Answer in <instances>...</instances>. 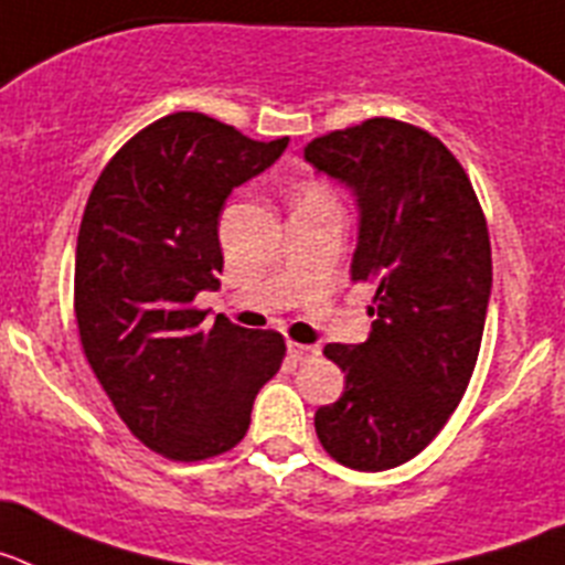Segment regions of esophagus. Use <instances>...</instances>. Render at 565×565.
I'll use <instances>...</instances> for the list:
<instances>
[{"mask_svg":"<svg viewBox=\"0 0 565 565\" xmlns=\"http://www.w3.org/2000/svg\"><path fill=\"white\" fill-rule=\"evenodd\" d=\"M287 352L292 361H312V358L318 355V347H310V343H296L289 341L287 343Z\"/></svg>","mask_w":565,"mask_h":565,"instance_id":"34e87169","label":"esophagus"}]
</instances>
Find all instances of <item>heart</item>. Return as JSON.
<instances>
[{
	"instance_id": "obj_1",
	"label": "heart",
	"mask_w": 565,
	"mask_h": 565,
	"mask_svg": "<svg viewBox=\"0 0 565 565\" xmlns=\"http://www.w3.org/2000/svg\"><path fill=\"white\" fill-rule=\"evenodd\" d=\"M296 201H332V195H330V190L323 188V184L310 181V184H303V188L298 190Z\"/></svg>"
}]
</instances>
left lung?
Segmentation results:
<instances>
[{
  "instance_id": "left-lung-1",
  "label": "left lung",
  "mask_w": 565,
  "mask_h": 565,
  "mask_svg": "<svg viewBox=\"0 0 565 565\" xmlns=\"http://www.w3.org/2000/svg\"><path fill=\"white\" fill-rule=\"evenodd\" d=\"M352 190V281H375L364 343H327L343 395L316 412L338 463L384 472L424 452L463 398L480 352L492 247L472 181L444 141L398 119H366L303 147Z\"/></svg>"
}]
</instances>
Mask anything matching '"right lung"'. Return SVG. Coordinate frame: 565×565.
<instances>
[{
  "label": "right lung",
  "mask_w": 565,
  "mask_h": 565,
  "mask_svg": "<svg viewBox=\"0 0 565 565\" xmlns=\"http://www.w3.org/2000/svg\"><path fill=\"white\" fill-rule=\"evenodd\" d=\"M289 139L253 141L204 113L153 121L93 184L76 244L78 338L127 429L153 452L204 460L249 429L253 401L281 370L284 338L195 310L218 289V215Z\"/></svg>",
  "instance_id": "1"
}]
</instances>
